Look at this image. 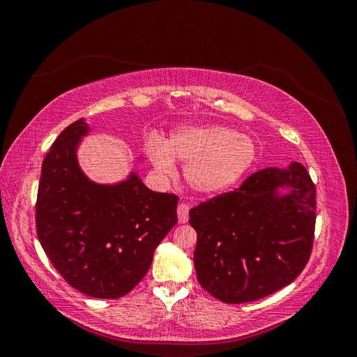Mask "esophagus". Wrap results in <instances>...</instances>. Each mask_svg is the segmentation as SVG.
<instances>
[{
  "instance_id": "34e87169",
  "label": "esophagus",
  "mask_w": 357,
  "mask_h": 357,
  "mask_svg": "<svg viewBox=\"0 0 357 357\" xmlns=\"http://www.w3.org/2000/svg\"><path fill=\"white\" fill-rule=\"evenodd\" d=\"M177 215H178V222L180 223H186L189 219V207L188 204L185 202H180L178 207H177Z\"/></svg>"
}]
</instances>
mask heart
Masks as SVG:
<instances>
[{"label": "heart", "mask_w": 357, "mask_h": 357, "mask_svg": "<svg viewBox=\"0 0 357 357\" xmlns=\"http://www.w3.org/2000/svg\"><path fill=\"white\" fill-rule=\"evenodd\" d=\"M146 152L162 172L174 171V159L186 164L185 177L199 192L220 193L232 188L253 165V139L220 125L183 126L165 142L150 137Z\"/></svg>", "instance_id": "obj_1"}]
</instances>
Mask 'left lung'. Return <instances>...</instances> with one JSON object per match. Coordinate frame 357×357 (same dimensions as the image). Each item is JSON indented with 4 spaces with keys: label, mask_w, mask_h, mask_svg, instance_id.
<instances>
[{
    "label": "left lung",
    "mask_w": 357,
    "mask_h": 357,
    "mask_svg": "<svg viewBox=\"0 0 357 357\" xmlns=\"http://www.w3.org/2000/svg\"><path fill=\"white\" fill-rule=\"evenodd\" d=\"M283 185L291 192L280 197ZM316 205L314 183L294 162L287 169L257 171L240 188L192 208L201 287L226 304H243L290 284L311 256Z\"/></svg>",
    "instance_id": "left-lung-1"
}]
</instances>
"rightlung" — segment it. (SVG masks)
<instances>
[{"label":"right lung","instance_id":"obj_1","mask_svg":"<svg viewBox=\"0 0 357 357\" xmlns=\"http://www.w3.org/2000/svg\"><path fill=\"white\" fill-rule=\"evenodd\" d=\"M88 125L79 119L53 142L41 167L36 229L43 250L82 294L117 299L147 274L158 244L177 223L178 197L135 174L114 186L84 177L75 159Z\"/></svg>","mask_w":357,"mask_h":357}]
</instances>
